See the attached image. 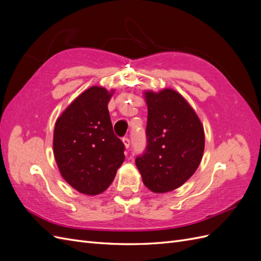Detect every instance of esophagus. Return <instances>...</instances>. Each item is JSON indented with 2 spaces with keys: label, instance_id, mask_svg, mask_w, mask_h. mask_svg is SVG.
<instances>
[{
  "label": "esophagus",
  "instance_id": "34e87169",
  "mask_svg": "<svg viewBox=\"0 0 261 261\" xmlns=\"http://www.w3.org/2000/svg\"><path fill=\"white\" fill-rule=\"evenodd\" d=\"M123 143H124V145H125V148H129V146H130V140H129L128 137H124V138H123Z\"/></svg>",
  "mask_w": 261,
  "mask_h": 261
}]
</instances>
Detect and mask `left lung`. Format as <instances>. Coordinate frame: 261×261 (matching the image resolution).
<instances>
[{"label": "left lung", "instance_id": "8db88e82", "mask_svg": "<svg viewBox=\"0 0 261 261\" xmlns=\"http://www.w3.org/2000/svg\"><path fill=\"white\" fill-rule=\"evenodd\" d=\"M147 146L136 158L146 187L153 193L174 191L199 167L204 149L200 120L178 92L146 91Z\"/></svg>", "mask_w": 261, "mask_h": 261}]
</instances>
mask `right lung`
I'll return each mask as SVG.
<instances>
[{
    "label": "right lung",
    "mask_w": 261,
    "mask_h": 261,
    "mask_svg": "<svg viewBox=\"0 0 261 261\" xmlns=\"http://www.w3.org/2000/svg\"><path fill=\"white\" fill-rule=\"evenodd\" d=\"M112 94L103 87H90L55 123L53 151L61 175L85 195L105 192L125 159V146L114 135L108 110Z\"/></svg>",
    "instance_id": "right-lung-1"
}]
</instances>
